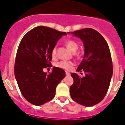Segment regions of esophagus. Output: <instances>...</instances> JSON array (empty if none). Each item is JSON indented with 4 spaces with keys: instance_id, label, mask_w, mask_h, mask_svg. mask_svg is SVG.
<instances>
[{
    "instance_id": "esophagus-1",
    "label": "esophagus",
    "mask_w": 125,
    "mask_h": 125,
    "mask_svg": "<svg viewBox=\"0 0 125 125\" xmlns=\"http://www.w3.org/2000/svg\"><path fill=\"white\" fill-rule=\"evenodd\" d=\"M65 74H66L67 76H69L70 75V73L69 72H67V71H65Z\"/></svg>"
}]
</instances>
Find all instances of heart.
I'll use <instances>...</instances> for the list:
<instances>
[{
  "label": "heart",
  "instance_id": "obj_1",
  "mask_svg": "<svg viewBox=\"0 0 125 125\" xmlns=\"http://www.w3.org/2000/svg\"><path fill=\"white\" fill-rule=\"evenodd\" d=\"M65 44H66V46L69 50L73 52H75L78 49V48H79V45H78L77 42L75 41H73V40L67 41L66 42H65ZM51 54H52V57H54V58H55L56 56V46H54L52 49ZM73 62H67V61H60V62H58L56 63V66L57 67H59L60 69H65V70H69V69H71V67L73 66Z\"/></svg>",
  "mask_w": 125,
  "mask_h": 125
}]
</instances>
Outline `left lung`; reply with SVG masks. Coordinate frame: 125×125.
<instances>
[{"mask_svg":"<svg viewBox=\"0 0 125 125\" xmlns=\"http://www.w3.org/2000/svg\"><path fill=\"white\" fill-rule=\"evenodd\" d=\"M71 34L83 42L84 54L77 71L85 73L83 77L71 73L74 82L70 87L71 97L84 106H93L104 98L113 75L109 48L102 35L93 29H83Z\"/></svg>","mask_w":125,"mask_h":125,"instance_id":"left-lung-1","label":"left lung"}]
</instances>
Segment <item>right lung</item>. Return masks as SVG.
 Instances as JSON below:
<instances>
[{
  "mask_svg": "<svg viewBox=\"0 0 125 125\" xmlns=\"http://www.w3.org/2000/svg\"><path fill=\"white\" fill-rule=\"evenodd\" d=\"M65 32L44 26L33 28L25 34L18 46L14 74L21 94L29 102L41 105L54 98L57 85L65 72L54 67L48 75L43 69L51 66V51Z\"/></svg>",
  "mask_w": 125,
  "mask_h": 125,
  "instance_id": "1",
  "label": "right lung"
}]
</instances>
